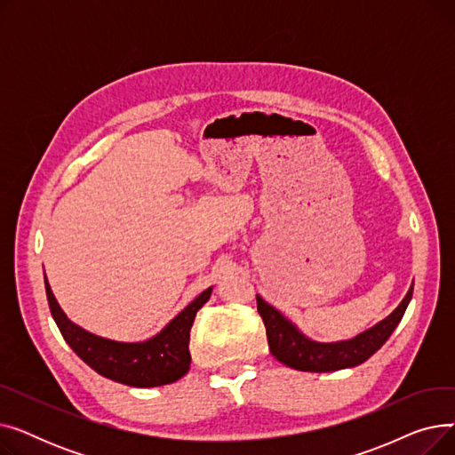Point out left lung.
I'll return each instance as SVG.
<instances>
[{
  "label": "left lung",
  "mask_w": 455,
  "mask_h": 455,
  "mask_svg": "<svg viewBox=\"0 0 455 455\" xmlns=\"http://www.w3.org/2000/svg\"><path fill=\"white\" fill-rule=\"evenodd\" d=\"M411 295L413 285L389 317L362 331L360 336L338 343H319L306 338L291 321L285 319L259 295H256V304L258 314L266 324L269 350L280 363L304 372H330L367 362L389 339L393 330L402 321Z\"/></svg>",
  "instance_id": "obj_1"
}]
</instances>
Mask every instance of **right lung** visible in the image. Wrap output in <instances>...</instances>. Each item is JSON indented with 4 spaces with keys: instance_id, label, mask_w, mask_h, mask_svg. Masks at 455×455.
Segmentation results:
<instances>
[{
    "instance_id": "obj_1",
    "label": "right lung",
    "mask_w": 455,
    "mask_h": 455,
    "mask_svg": "<svg viewBox=\"0 0 455 455\" xmlns=\"http://www.w3.org/2000/svg\"><path fill=\"white\" fill-rule=\"evenodd\" d=\"M44 282L52 315L64 341L98 374L131 387H158L173 384L189 371V330L203 304L208 302L212 288L204 290L194 302H189L151 339L122 343L95 336L71 323L59 306L45 276Z\"/></svg>"
}]
</instances>
